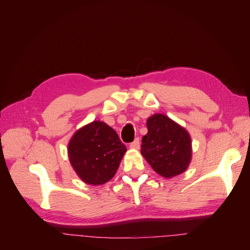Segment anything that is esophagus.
Wrapping results in <instances>:
<instances>
[{
  "mask_svg": "<svg viewBox=\"0 0 250 250\" xmlns=\"http://www.w3.org/2000/svg\"><path fill=\"white\" fill-rule=\"evenodd\" d=\"M130 148H132V149H139L140 148V140L139 139H135L130 144Z\"/></svg>",
  "mask_w": 250,
  "mask_h": 250,
  "instance_id": "esophagus-1",
  "label": "esophagus"
}]
</instances>
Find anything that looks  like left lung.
<instances>
[{
  "mask_svg": "<svg viewBox=\"0 0 250 250\" xmlns=\"http://www.w3.org/2000/svg\"><path fill=\"white\" fill-rule=\"evenodd\" d=\"M147 128L148 133L142 139L141 153L152 169L166 178L184 173L192 158L188 132L162 113L148 118Z\"/></svg>",
  "mask_w": 250,
  "mask_h": 250,
  "instance_id": "left-lung-1",
  "label": "left lung"
}]
</instances>
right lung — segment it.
I'll list each match as a JSON object with an SVG mask.
<instances>
[{
  "instance_id": "add662e5",
  "label": "right lung",
  "mask_w": 250,
  "mask_h": 250,
  "mask_svg": "<svg viewBox=\"0 0 250 250\" xmlns=\"http://www.w3.org/2000/svg\"><path fill=\"white\" fill-rule=\"evenodd\" d=\"M126 150L117 132L101 121L80 128L67 145L75 172L85 184L95 186L115 176Z\"/></svg>"
}]
</instances>
